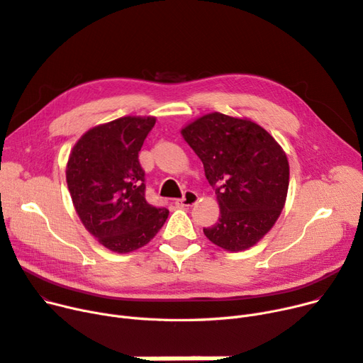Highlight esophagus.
Here are the masks:
<instances>
[{
    "label": "esophagus",
    "mask_w": 363,
    "mask_h": 363,
    "mask_svg": "<svg viewBox=\"0 0 363 363\" xmlns=\"http://www.w3.org/2000/svg\"><path fill=\"white\" fill-rule=\"evenodd\" d=\"M199 201V196L194 191H185L182 199H177L175 204L178 208H186V206H193Z\"/></svg>",
    "instance_id": "esophagus-1"
}]
</instances>
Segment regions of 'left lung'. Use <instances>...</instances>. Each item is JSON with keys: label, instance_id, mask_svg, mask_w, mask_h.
<instances>
[{"label": "left lung", "instance_id": "obj_1", "mask_svg": "<svg viewBox=\"0 0 363 363\" xmlns=\"http://www.w3.org/2000/svg\"><path fill=\"white\" fill-rule=\"evenodd\" d=\"M215 188L219 220L203 228L228 252L257 245L285 208L289 163L277 140L255 121L220 113L204 114L181 130Z\"/></svg>", "mask_w": 363, "mask_h": 363}]
</instances>
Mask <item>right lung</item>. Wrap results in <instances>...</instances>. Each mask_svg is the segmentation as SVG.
Here are the masks:
<instances>
[{
  "label": "right lung",
  "mask_w": 363,
  "mask_h": 363,
  "mask_svg": "<svg viewBox=\"0 0 363 363\" xmlns=\"http://www.w3.org/2000/svg\"><path fill=\"white\" fill-rule=\"evenodd\" d=\"M154 124L155 117L125 116L94 125L68 159L67 184L78 218L117 254L145 246L169 215L145 200V172L138 159Z\"/></svg>",
  "instance_id": "add662e5"
}]
</instances>
